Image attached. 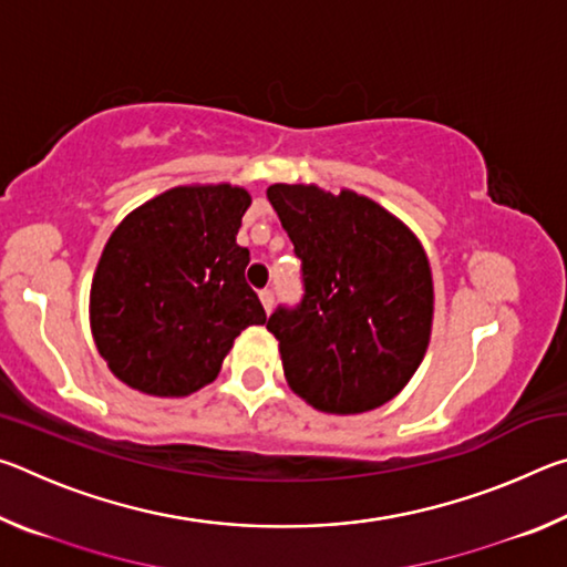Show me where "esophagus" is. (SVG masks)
Instances as JSON below:
<instances>
[{
    "label": "esophagus",
    "mask_w": 567,
    "mask_h": 567,
    "mask_svg": "<svg viewBox=\"0 0 567 567\" xmlns=\"http://www.w3.org/2000/svg\"><path fill=\"white\" fill-rule=\"evenodd\" d=\"M260 302H262V307H265V312H270L272 305H275V292H272V290H262V292H260Z\"/></svg>",
    "instance_id": "34e87169"
}]
</instances>
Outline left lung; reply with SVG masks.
<instances>
[{"instance_id": "8db88e82", "label": "left lung", "mask_w": 567, "mask_h": 567, "mask_svg": "<svg viewBox=\"0 0 567 567\" xmlns=\"http://www.w3.org/2000/svg\"><path fill=\"white\" fill-rule=\"evenodd\" d=\"M267 199L302 260L297 310L267 320L287 385L330 415L385 405L425 358L435 290L417 235L375 199L320 185H270Z\"/></svg>"}]
</instances>
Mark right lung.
<instances>
[{"instance_id":"right-lung-1","label":"right lung","mask_w":567,"mask_h":567,"mask_svg":"<svg viewBox=\"0 0 567 567\" xmlns=\"http://www.w3.org/2000/svg\"><path fill=\"white\" fill-rule=\"evenodd\" d=\"M245 187L179 185L122 219L90 290V328L107 368L132 390L187 398L217 378L227 352L267 315L237 245Z\"/></svg>"}]
</instances>
